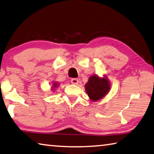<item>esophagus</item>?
<instances>
[{
	"mask_svg": "<svg viewBox=\"0 0 154 154\" xmlns=\"http://www.w3.org/2000/svg\"><path fill=\"white\" fill-rule=\"evenodd\" d=\"M71 83H72V84L77 85L78 82H79V80L76 79V78H72V79H71Z\"/></svg>",
	"mask_w": 154,
	"mask_h": 154,
	"instance_id": "34e87169",
	"label": "esophagus"
}]
</instances>
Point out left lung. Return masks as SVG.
Returning <instances> with one entry per match:
<instances>
[{
    "label": "left lung",
    "instance_id": "8db88e82",
    "mask_svg": "<svg viewBox=\"0 0 154 154\" xmlns=\"http://www.w3.org/2000/svg\"><path fill=\"white\" fill-rule=\"evenodd\" d=\"M85 87L89 98L93 101H97L109 91L110 83L106 78L100 79L96 75H93L89 78Z\"/></svg>",
    "mask_w": 154,
    "mask_h": 154
}]
</instances>
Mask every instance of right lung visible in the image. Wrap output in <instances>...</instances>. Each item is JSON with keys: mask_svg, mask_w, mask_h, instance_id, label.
<instances>
[{"mask_svg": "<svg viewBox=\"0 0 154 154\" xmlns=\"http://www.w3.org/2000/svg\"><path fill=\"white\" fill-rule=\"evenodd\" d=\"M57 83H54V85H53V87H54V88H55V87H57Z\"/></svg>", "mask_w": 154, "mask_h": 154, "instance_id": "right-lung-1", "label": "right lung"}]
</instances>
